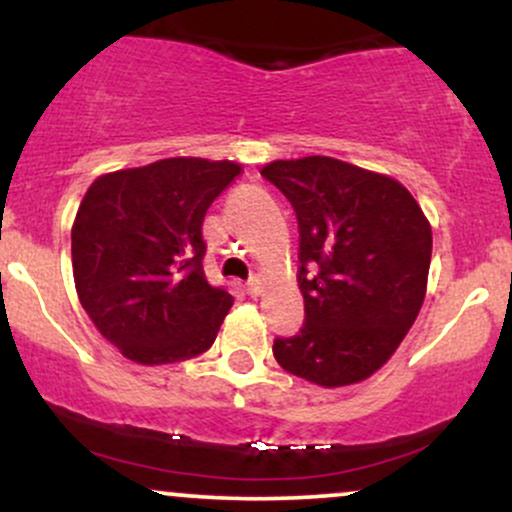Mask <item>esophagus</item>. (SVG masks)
Segmentation results:
<instances>
[{
	"mask_svg": "<svg viewBox=\"0 0 512 512\" xmlns=\"http://www.w3.org/2000/svg\"><path fill=\"white\" fill-rule=\"evenodd\" d=\"M245 291H248V296H260V293H262V281L257 279V276H252L248 284H245Z\"/></svg>",
	"mask_w": 512,
	"mask_h": 512,
	"instance_id": "obj_1",
	"label": "esophagus"
}]
</instances>
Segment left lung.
<instances>
[{
	"mask_svg": "<svg viewBox=\"0 0 512 512\" xmlns=\"http://www.w3.org/2000/svg\"><path fill=\"white\" fill-rule=\"evenodd\" d=\"M298 219L305 322L274 339L281 368L322 387L366 380L419 315L431 226L407 187L330 156L262 168Z\"/></svg>",
	"mask_w": 512,
	"mask_h": 512,
	"instance_id": "1",
	"label": "left lung"
}]
</instances>
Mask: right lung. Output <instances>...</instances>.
Segmentation results:
<instances>
[{"label":"right lung","mask_w":512,"mask_h":512,"mask_svg":"<svg viewBox=\"0 0 512 512\" xmlns=\"http://www.w3.org/2000/svg\"><path fill=\"white\" fill-rule=\"evenodd\" d=\"M238 173L233 161L163 158L88 187L72 228L76 293L129 361L161 366L214 344L233 296L204 276L202 223Z\"/></svg>","instance_id":"right-lung-1"}]
</instances>
